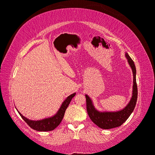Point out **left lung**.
I'll use <instances>...</instances> for the list:
<instances>
[{"label": "left lung", "mask_w": 155, "mask_h": 155, "mask_svg": "<svg viewBox=\"0 0 155 155\" xmlns=\"http://www.w3.org/2000/svg\"><path fill=\"white\" fill-rule=\"evenodd\" d=\"M126 58L127 59L130 67L132 68L133 75H134V84H133V93L132 97L131 98L129 104L122 110L116 111V112H100L94 108L92 104L91 100L87 95L86 96V102H87V111L89 118L97 126L102 129L109 130L111 128L117 127L120 126L123 123H125L127 119L130 117L131 114L134 111L137 104L138 90L137 80H136V67L134 61L131 59L129 54L125 53Z\"/></svg>", "instance_id": "obj_1"}]
</instances>
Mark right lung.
<instances>
[{"instance_id": "right-lung-1", "label": "right lung", "mask_w": 155, "mask_h": 155, "mask_svg": "<svg viewBox=\"0 0 155 155\" xmlns=\"http://www.w3.org/2000/svg\"><path fill=\"white\" fill-rule=\"evenodd\" d=\"M75 96V93L74 94L70 95L69 96L67 97L64 102L61 104L60 109H59L55 115L53 117L48 118L44 119V120H31L28 119L23 116L22 114L19 113V111H18V114H20L23 120H24L25 122L27 123V124L30 126V127L32 128V129L37 130V131H40V132H46V131H52L54 129L58 127V126L60 124V123L62 120L64 118V114H65L66 109H67L68 104L71 101V100L73 97Z\"/></svg>"}]
</instances>
